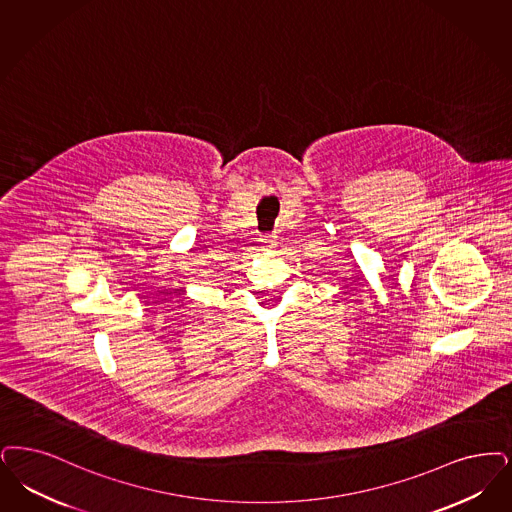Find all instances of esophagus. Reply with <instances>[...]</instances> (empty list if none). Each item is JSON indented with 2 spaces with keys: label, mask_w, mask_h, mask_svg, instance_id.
I'll return each mask as SVG.
<instances>
[{
  "label": "esophagus",
  "mask_w": 512,
  "mask_h": 512,
  "mask_svg": "<svg viewBox=\"0 0 512 512\" xmlns=\"http://www.w3.org/2000/svg\"><path fill=\"white\" fill-rule=\"evenodd\" d=\"M261 242H263L265 251H272L276 247V236H265Z\"/></svg>",
  "instance_id": "1"
}]
</instances>
